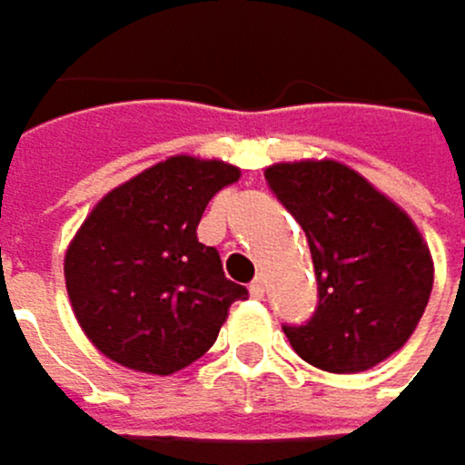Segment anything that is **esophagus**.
Wrapping results in <instances>:
<instances>
[{"mask_svg":"<svg viewBox=\"0 0 465 465\" xmlns=\"http://www.w3.org/2000/svg\"><path fill=\"white\" fill-rule=\"evenodd\" d=\"M248 293H251L253 299H262V296H265V282H262V279H253V282L248 285Z\"/></svg>","mask_w":465,"mask_h":465,"instance_id":"obj_1","label":"esophagus"}]
</instances>
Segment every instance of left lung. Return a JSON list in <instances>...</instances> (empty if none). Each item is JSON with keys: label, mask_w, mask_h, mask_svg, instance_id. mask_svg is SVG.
I'll return each instance as SVG.
<instances>
[{"label": "left lung", "mask_w": 465, "mask_h": 465, "mask_svg": "<svg viewBox=\"0 0 465 465\" xmlns=\"http://www.w3.org/2000/svg\"><path fill=\"white\" fill-rule=\"evenodd\" d=\"M279 203L304 228L319 308L285 327L299 356L327 372H364L410 341L432 293L430 245L410 214L339 161L265 169Z\"/></svg>", "instance_id": "8db88e82"}]
</instances>
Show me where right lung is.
<instances>
[{
  "instance_id": "1",
  "label": "right lung",
  "mask_w": 465,
  "mask_h": 465,
  "mask_svg": "<svg viewBox=\"0 0 465 465\" xmlns=\"http://www.w3.org/2000/svg\"><path fill=\"white\" fill-rule=\"evenodd\" d=\"M240 180L225 161L174 154L104 194L64 253L73 313L121 367L172 375L217 341L248 291L197 240L209 200Z\"/></svg>"
}]
</instances>
